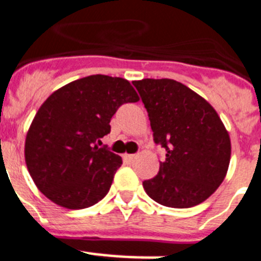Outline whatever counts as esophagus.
<instances>
[{"mask_svg":"<svg viewBox=\"0 0 261 261\" xmlns=\"http://www.w3.org/2000/svg\"><path fill=\"white\" fill-rule=\"evenodd\" d=\"M135 154H126V155H124V158H126L127 161H128V162H131V161H134L135 160Z\"/></svg>","mask_w":261,"mask_h":261,"instance_id":"1","label":"esophagus"}]
</instances>
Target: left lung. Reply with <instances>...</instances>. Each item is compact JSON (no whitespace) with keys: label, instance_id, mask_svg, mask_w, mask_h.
I'll list each match as a JSON object with an SVG mask.
<instances>
[{"label":"left lung","instance_id":"left-lung-1","mask_svg":"<svg viewBox=\"0 0 261 261\" xmlns=\"http://www.w3.org/2000/svg\"><path fill=\"white\" fill-rule=\"evenodd\" d=\"M149 114L152 137L166 149L160 171L143 182L150 198L169 207L204 202L221 185L230 161V138L204 97L171 79L133 82Z\"/></svg>","mask_w":261,"mask_h":261}]
</instances>
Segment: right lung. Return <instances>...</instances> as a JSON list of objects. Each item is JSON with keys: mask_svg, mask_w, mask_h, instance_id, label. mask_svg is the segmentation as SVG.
I'll use <instances>...</instances> for the list:
<instances>
[{"mask_svg": "<svg viewBox=\"0 0 261 261\" xmlns=\"http://www.w3.org/2000/svg\"><path fill=\"white\" fill-rule=\"evenodd\" d=\"M139 100L130 82L91 75L61 87L39 109L25 139V162L40 192L67 209L92 206L109 193L122 158L95 145L124 103Z\"/></svg>", "mask_w": 261, "mask_h": 261, "instance_id": "add662e5", "label": "right lung"}]
</instances>
